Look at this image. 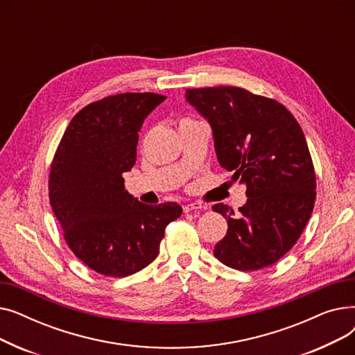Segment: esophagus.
I'll list each match as a JSON object with an SVG mask.
<instances>
[{"label":"esophagus","mask_w":355,"mask_h":355,"mask_svg":"<svg viewBox=\"0 0 355 355\" xmlns=\"http://www.w3.org/2000/svg\"><path fill=\"white\" fill-rule=\"evenodd\" d=\"M202 206L200 202H187V204H184L182 206V210H184V213H190V211H193V210H200Z\"/></svg>","instance_id":"obj_1"}]
</instances>
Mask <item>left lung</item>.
<instances>
[{
  "mask_svg": "<svg viewBox=\"0 0 355 355\" xmlns=\"http://www.w3.org/2000/svg\"><path fill=\"white\" fill-rule=\"evenodd\" d=\"M185 98L209 121L220 165L246 185L239 216L223 202L213 206L229 226L214 256L245 272L273 265L302 234L316 197L300 123L282 103L241 87L187 89Z\"/></svg>",
  "mask_w": 355,
  "mask_h": 355,
  "instance_id": "8db88e82",
  "label": "left lung"
}]
</instances>
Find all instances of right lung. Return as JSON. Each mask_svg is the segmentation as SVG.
<instances>
[{
	"mask_svg": "<svg viewBox=\"0 0 355 355\" xmlns=\"http://www.w3.org/2000/svg\"><path fill=\"white\" fill-rule=\"evenodd\" d=\"M166 96L121 93L93 102L70 121L49 175L50 206L70 250L105 276L125 277L159 253L165 227L182 209L148 206L125 190L137 161L138 132Z\"/></svg>",
	"mask_w": 355,
	"mask_h": 355,
	"instance_id": "add662e5",
	"label": "right lung"
}]
</instances>
